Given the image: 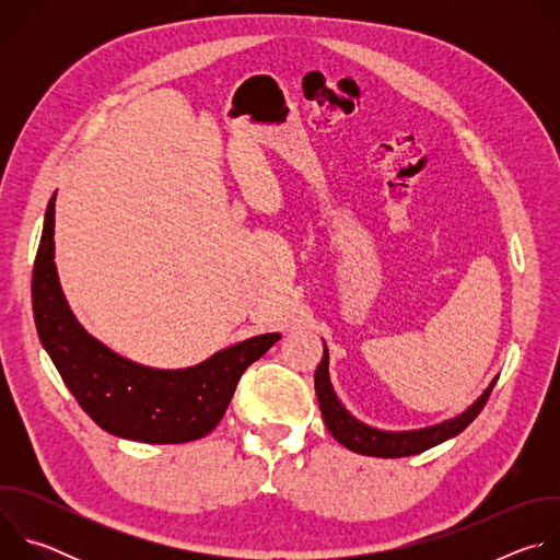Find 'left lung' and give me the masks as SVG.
<instances>
[{
  "label": "left lung",
  "instance_id": "left-lung-1",
  "mask_svg": "<svg viewBox=\"0 0 560 560\" xmlns=\"http://www.w3.org/2000/svg\"><path fill=\"white\" fill-rule=\"evenodd\" d=\"M497 378L486 387V392L476 398V401L460 412L458 417H452L447 421L419 428V430H378L374 425H368L359 421L352 412L346 410L341 398L337 396L332 381H330V352L324 343V359L318 363L314 372V389L318 398V408H322L326 428L330 434L348 450L365 456H378V458H398V456H412L421 454L447 439H454L460 434L478 415H481L483 406L492 394V387L497 385Z\"/></svg>",
  "mask_w": 560,
  "mask_h": 560
}]
</instances>
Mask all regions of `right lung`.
Listing matches in <instances>:
<instances>
[{"mask_svg":"<svg viewBox=\"0 0 560 560\" xmlns=\"http://www.w3.org/2000/svg\"><path fill=\"white\" fill-rule=\"evenodd\" d=\"M55 197L33 270V312L44 350L82 410L106 432L141 443H186L206 436L228 410L238 378L279 332L234 343L206 361L159 370L130 361L86 332L72 314L55 266Z\"/></svg>","mask_w":560,"mask_h":560,"instance_id":"add662e5","label":"right lung"}]
</instances>
